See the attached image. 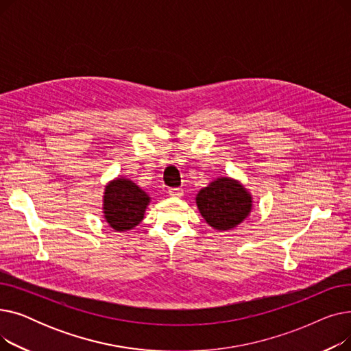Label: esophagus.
Returning <instances> with one entry per match:
<instances>
[{
    "instance_id": "34e87169",
    "label": "esophagus",
    "mask_w": 351,
    "mask_h": 351,
    "mask_svg": "<svg viewBox=\"0 0 351 351\" xmlns=\"http://www.w3.org/2000/svg\"><path fill=\"white\" fill-rule=\"evenodd\" d=\"M169 195H171L172 197L179 199V197L183 196V191H182L180 188H171V189H169Z\"/></svg>"
}]
</instances>
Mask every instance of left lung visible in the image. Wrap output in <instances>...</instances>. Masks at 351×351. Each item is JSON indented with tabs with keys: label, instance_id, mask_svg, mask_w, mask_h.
Returning <instances> with one entry per match:
<instances>
[{
	"label": "left lung",
	"instance_id": "left-lung-1",
	"mask_svg": "<svg viewBox=\"0 0 351 351\" xmlns=\"http://www.w3.org/2000/svg\"><path fill=\"white\" fill-rule=\"evenodd\" d=\"M196 206L205 222L219 232H226L249 217L253 209V196L237 179L219 176L202 188Z\"/></svg>",
	"mask_w": 351,
	"mask_h": 351
}]
</instances>
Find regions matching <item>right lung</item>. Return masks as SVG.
I'll list each match as a JSON object with an SVG mask.
<instances>
[{
  "label": "right lung",
  "instance_id": "add662e5",
  "mask_svg": "<svg viewBox=\"0 0 351 351\" xmlns=\"http://www.w3.org/2000/svg\"><path fill=\"white\" fill-rule=\"evenodd\" d=\"M151 196L125 176L109 180L104 191L102 213L105 222L115 232H126L138 226Z\"/></svg>",
  "mask_w": 351,
  "mask_h": 351
}]
</instances>
